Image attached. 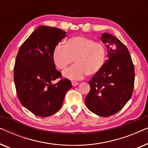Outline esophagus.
<instances>
[{
	"label": "esophagus",
	"mask_w": 148,
	"mask_h": 148,
	"mask_svg": "<svg viewBox=\"0 0 148 148\" xmlns=\"http://www.w3.org/2000/svg\"><path fill=\"white\" fill-rule=\"evenodd\" d=\"M71 84H72V86H77V85L79 84L77 82H73H73H71Z\"/></svg>",
	"instance_id": "34e87169"
}]
</instances>
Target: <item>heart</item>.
Listing matches in <instances>:
<instances>
[{
    "instance_id": "b5f03b06",
    "label": "heart",
    "mask_w": 148,
    "mask_h": 148,
    "mask_svg": "<svg viewBox=\"0 0 148 148\" xmlns=\"http://www.w3.org/2000/svg\"><path fill=\"white\" fill-rule=\"evenodd\" d=\"M52 58L59 69L67 67L75 59L76 64L64 71L62 75L69 79H80L88 74L96 75L102 70L106 58V49L102 44L77 36L66 40L64 46H56Z\"/></svg>"
}]
</instances>
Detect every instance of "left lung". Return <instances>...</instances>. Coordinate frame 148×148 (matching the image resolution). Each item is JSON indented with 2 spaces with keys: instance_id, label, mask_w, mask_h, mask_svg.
<instances>
[{
  "instance_id": "8db88e82",
  "label": "left lung",
  "mask_w": 148,
  "mask_h": 148,
  "mask_svg": "<svg viewBox=\"0 0 148 148\" xmlns=\"http://www.w3.org/2000/svg\"><path fill=\"white\" fill-rule=\"evenodd\" d=\"M100 40L107 48V60L89 82L90 91L85 103L91 112L108 117L121 110L130 100L135 70L128 49L118 38L103 33Z\"/></svg>"
}]
</instances>
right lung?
Masks as SVG:
<instances>
[{"mask_svg": "<svg viewBox=\"0 0 148 148\" xmlns=\"http://www.w3.org/2000/svg\"><path fill=\"white\" fill-rule=\"evenodd\" d=\"M66 32L56 27H38L19 48L14 66V83L21 104L40 117L51 116L61 108L71 81L62 79L52 58L54 48Z\"/></svg>", "mask_w": 148, "mask_h": 148, "instance_id": "1", "label": "right lung"}]
</instances>
